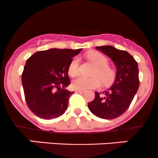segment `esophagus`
<instances>
[{
	"instance_id": "1",
	"label": "esophagus",
	"mask_w": 158,
	"mask_h": 158,
	"mask_svg": "<svg viewBox=\"0 0 158 158\" xmlns=\"http://www.w3.org/2000/svg\"><path fill=\"white\" fill-rule=\"evenodd\" d=\"M84 90H75V93H84Z\"/></svg>"
}]
</instances>
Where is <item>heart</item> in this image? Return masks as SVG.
Listing matches in <instances>:
<instances>
[{"label": "heart", "instance_id": "b5f03b06", "mask_svg": "<svg viewBox=\"0 0 158 158\" xmlns=\"http://www.w3.org/2000/svg\"><path fill=\"white\" fill-rule=\"evenodd\" d=\"M87 58L91 60L96 68L94 70L92 75L94 76L90 78L79 77L74 79L72 82V87L76 90H87V89L96 88L101 85L102 80L104 84H109L114 78V72L108 66V60L107 57L98 51H90L87 54ZM79 59L74 57L68 65V72L71 77H75L78 74Z\"/></svg>", "mask_w": 158, "mask_h": 158}]
</instances>
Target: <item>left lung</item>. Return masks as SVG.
Masks as SVG:
<instances>
[{"label": "left lung", "instance_id": "1", "mask_svg": "<svg viewBox=\"0 0 158 158\" xmlns=\"http://www.w3.org/2000/svg\"><path fill=\"white\" fill-rule=\"evenodd\" d=\"M96 48L113 60L117 73L114 82L108 90L101 94L95 92L94 99L88 103V108L98 118L114 119L127 110L138 90V64L125 51L107 45Z\"/></svg>", "mask_w": 158, "mask_h": 158}]
</instances>
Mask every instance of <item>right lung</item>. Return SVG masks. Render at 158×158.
<instances>
[{"instance_id":"obj_1","label":"right lung","mask_w":158,"mask_h":158,"mask_svg":"<svg viewBox=\"0 0 158 158\" xmlns=\"http://www.w3.org/2000/svg\"><path fill=\"white\" fill-rule=\"evenodd\" d=\"M81 50L52 48L27 60L21 81L27 107L36 116L51 120L66 111L73 94L65 89L71 84L68 65Z\"/></svg>"}]
</instances>
